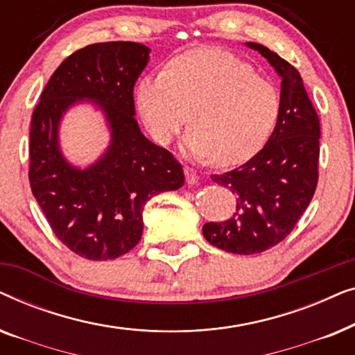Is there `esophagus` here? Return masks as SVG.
Segmentation results:
<instances>
[{
	"label": "esophagus",
	"mask_w": 355,
	"mask_h": 355,
	"mask_svg": "<svg viewBox=\"0 0 355 355\" xmlns=\"http://www.w3.org/2000/svg\"><path fill=\"white\" fill-rule=\"evenodd\" d=\"M184 174H186V182L187 184H196V182H198V174L193 171L192 168H189V166H186L184 168Z\"/></svg>",
	"instance_id": "obj_1"
}]
</instances>
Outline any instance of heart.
I'll return each mask as SVG.
<instances>
[{
  "label": "heart",
  "mask_w": 355,
  "mask_h": 355,
  "mask_svg": "<svg viewBox=\"0 0 355 355\" xmlns=\"http://www.w3.org/2000/svg\"><path fill=\"white\" fill-rule=\"evenodd\" d=\"M135 106L158 144L179 134L191 111L184 148L218 166L255 157L276 129L281 96L230 51L205 48L174 58L166 71L150 72L135 85Z\"/></svg>",
  "instance_id": "1"
}]
</instances>
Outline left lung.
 <instances>
[{
  "label": "left lung",
  "mask_w": 355,
  "mask_h": 355,
  "mask_svg": "<svg viewBox=\"0 0 355 355\" xmlns=\"http://www.w3.org/2000/svg\"><path fill=\"white\" fill-rule=\"evenodd\" d=\"M259 51L281 77V114L268 142L242 166L211 179L236 197L230 220L205 223L203 236L218 249L260 254L279 244L302 216L318 182L320 119L294 66L260 43Z\"/></svg>",
  "instance_id": "left-lung-1"
}]
</instances>
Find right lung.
Here are the masks:
<instances>
[{"label": "right lung", "mask_w": 355, "mask_h": 355, "mask_svg": "<svg viewBox=\"0 0 355 355\" xmlns=\"http://www.w3.org/2000/svg\"><path fill=\"white\" fill-rule=\"evenodd\" d=\"M135 42L94 43L53 72L31 123L32 193L53 232L87 260H113L139 244L142 211L150 198L184 184L181 163L145 137L135 121L134 85L150 60ZM104 113L110 145L87 168L67 162L59 124L74 104Z\"/></svg>", "instance_id": "right-lung-1"}]
</instances>
